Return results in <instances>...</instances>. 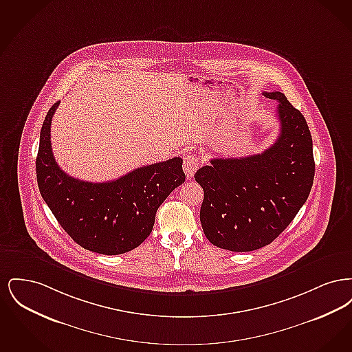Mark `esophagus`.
<instances>
[{
  "label": "esophagus",
  "mask_w": 352,
  "mask_h": 352,
  "mask_svg": "<svg viewBox=\"0 0 352 352\" xmlns=\"http://www.w3.org/2000/svg\"><path fill=\"white\" fill-rule=\"evenodd\" d=\"M201 166V161L194 155H187L184 160V170L188 178L194 177L195 171Z\"/></svg>",
  "instance_id": "1"
}]
</instances>
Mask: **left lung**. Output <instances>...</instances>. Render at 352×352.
I'll return each mask as SVG.
<instances>
[{"label": "left lung", "instance_id": "8db88e82", "mask_svg": "<svg viewBox=\"0 0 352 352\" xmlns=\"http://www.w3.org/2000/svg\"><path fill=\"white\" fill-rule=\"evenodd\" d=\"M281 132L267 151L241 158H214L195 173L204 191L203 232L221 250L250 252L270 244L298 214L310 194L316 164L307 122L281 92Z\"/></svg>", "mask_w": 352, "mask_h": 352}]
</instances>
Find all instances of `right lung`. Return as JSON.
Masks as SVG:
<instances>
[{
  "instance_id": "obj_1",
  "label": "right lung",
  "mask_w": 352,
  "mask_h": 352,
  "mask_svg": "<svg viewBox=\"0 0 352 352\" xmlns=\"http://www.w3.org/2000/svg\"><path fill=\"white\" fill-rule=\"evenodd\" d=\"M59 102L51 107L41 129L35 162L41 195L84 250L101 254L132 251L151 234L158 207L184 184L182 158L135 168L111 182L72 178L58 166L51 148V120Z\"/></svg>"
}]
</instances>
